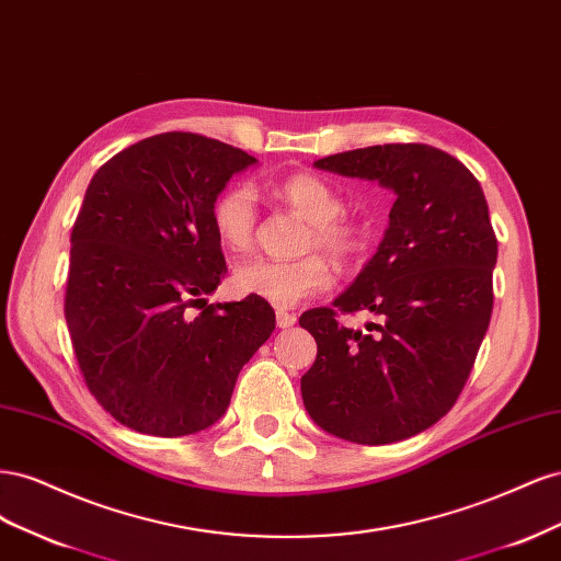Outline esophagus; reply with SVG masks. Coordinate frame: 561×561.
Returning <instances> with one entry per match:
<instances>
[{
  "mask_svg": "<svg viewBox=\"0 0 561 561\" xmlns=\"http://www.w3.org/2000/svg\"><path fill=\"white\" fill-rule=\"evenodd\" d=\"M276 322H278V328H293L295 322H297V316L295 313H290V311H283V309H278L276 311Z\"/></svg>",
  "mask_w": 561,
  "mask_h": 561,
  "instance_id": "obj_1",
  "label": "esophagus"
}]
</instances>
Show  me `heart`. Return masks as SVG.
<instances>
[{
  "instance_id": "obj_1",
  "label": "heart",
  "mask_w": 561,
  "mask_h": 561,
  "mask_svg": "<svg viewBox=\"0 0 561 561\" xmlns=\"http://www.w3.org/2000/svg\"><path fill=\"white\" fill-rule=\"evenodd\" d=\"M268 194L285 208L309 219L304 250H322L336 264H353L367 252L371 227L363 217L342 213L344 198L328 180L313 173H295L271 182ZM210 222L219 245L229 252H245L257 236V196L248 184L227 186L213 201ZM332 283V268L320 254H307L293 262L250 260L231 276L236 295L260 297L280 309L330 290Z\"/></svg>"
}]
</instances>
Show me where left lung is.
<instances>
[{
	"instance_id": "1",
	"label": "left lung",
	"mask_w": 561,
	"mask_h": 561,
	"mask_svg": "<svg viewBox=\"0 0 561 561\" xmlns=\"http://www.w3.org/2000/svg\"><path fill=\"white\" fill-rule=\"evenodd\" d=\"M396 192L371 262L334 307L301 313L318 344L301 377L304 407L322 431L388 445L443 419L470 377L494 309L499 243L482 186L443 149L375 145L316 161ZM371 310L367 333L342 314Z\"/></svg>"
}]
</instances>
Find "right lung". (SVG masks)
Listing matches in <instances>:
<instances>
[{
    "mask_svg": "<svg viewBox=\"0 0 561 561\" xmlns=\"http://www.w3.org/2000/svg\"><path fill=\"white\" fill-rule=\"evenodd\" d=\"M254 161L206 135L161 133L100 165L83 196L65 318L83 383L133 431L180 437L213 426L276 328L260 297L203 299L227 271L213 201Z\"/></svg>",
    "mask_w": 561,
    "mask_h": 561,
    "instance_id": "obj_1",
    "label": "right lung"
}]
</instances>
